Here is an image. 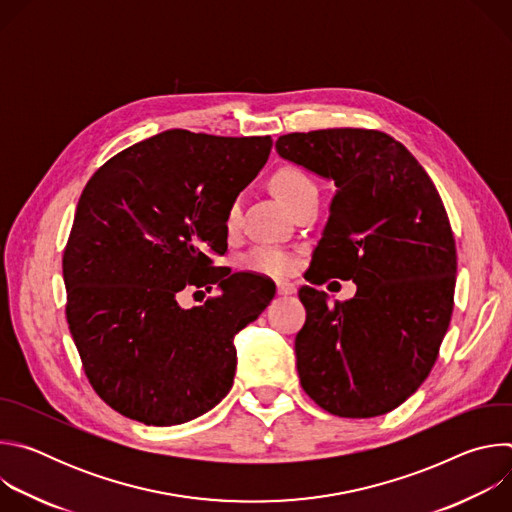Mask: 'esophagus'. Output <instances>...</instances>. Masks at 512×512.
Wrapping results in <instances>:
<instances>
[{
  "mask_svg": "<svg viewBox=\"0 0 512 512\" xmlns=\"http://www.w3.org/2000/svg\"><path fill=\"white\" fill-rule=\"evenodd\" d=\"M298 287L289 281H277V296H294Z\"/></svg>",
  "mask_w": 512,
  "mask_h": 512,
  "instance_id": "1",
  "label": "esophagus"
}]
</instances>
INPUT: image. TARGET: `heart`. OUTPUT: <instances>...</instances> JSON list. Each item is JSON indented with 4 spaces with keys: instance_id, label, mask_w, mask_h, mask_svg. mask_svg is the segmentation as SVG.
<instances>
[{
    "instance_id": "obj_1",
    "label": "heart",
    "mask_w": 512,
    "mask_h": 512,
    "mask_svg": "<svg viewBox=\"0 0 512 512\" xmlns=\"http://www.w3.org/2000/svg\"><path fill=\"white\" fill-rule=\"evenodd\" d=\"M269 184H271L273 192L279 196V200L283 204H287L289 208L294 206V204H298L308 194H318V188L312 182V178L308 174H304L302 170L294 168V166H281V168H277L271 174ZM239 218H241V202L233 200L229 204L227 216H225L227 231L233 233L239 227ZM241 265L247 271H253V273L285 275L287 271L294 269L296 257H294V253L283 249V247L259 245V247L251 249L249 253H245L241 257Z\"/></svg>"
}]
</instances>
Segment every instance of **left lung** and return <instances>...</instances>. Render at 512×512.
<instances>
[{"mask_svg":"<svg viewBox=\"0 0 512 512\" xmlns=\"http://www.w3.org/2000/svg\"><path fill=\"white\" fill-rule=\"evenodd\" d=\"M277 154L336 194L312 283L352 279L354 298L300 289L296 336L304 391L338 417H377L427 379L454 310L456 241L444 202L403 143L375 129L287 133Z\"/></svg>","mask_w":512,"mask_h":512,"instance_id":"left-lung-1","label":"left lung"}]
</instances>
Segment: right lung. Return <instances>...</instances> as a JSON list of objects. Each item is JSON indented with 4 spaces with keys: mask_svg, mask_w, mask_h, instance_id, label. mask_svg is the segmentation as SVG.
Returning a JSON list of instances; mask_svg holds the SVG:
<instances>
[{
    "mask_svg": "<svg viewBox=\"0 0 512 512\" xmlns=\"http://www.w3.org/2000/svg\"><path fill=\"white\" fill-rule=\"evenodd\" d=\"M271 137L168 129L103 164L85 186L62 259L66 320L97 395L145 425H178L221 403L237 369L235 336L275 285L214 267L225 216L259 174ZM222 296L184 311L186 286Z\"/></svg>",
    "mask_w": 512,
    "mask_h": 512,
    "instance_id": "add662e5",
    "label": "right lung"
}]
</instances>
